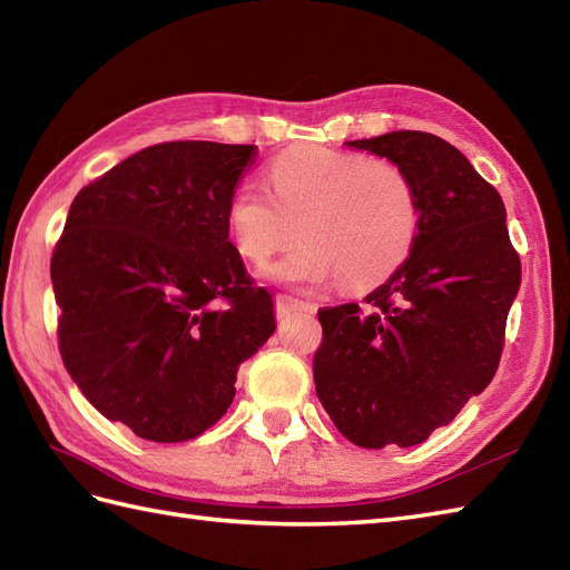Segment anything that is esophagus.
Segmentation results:
<instances>
[{"mask_svg": "<svg viewBox=\"0 0 570 570\" xmlns=\"http://www.w3.org/2000/svg\"><path fill=\"white\" fill-rule=\"evenodd\" d=\"M305 308H313V305H311V303H305V301H301V298L286 296V294H279V296H276V315H279V317H286V315H291V313L305 311Z\"/></svg>", "mask_w": 570, "mask_h": 570, "instance_id": "obj_1", "label": "esophagus"}]
</instances>
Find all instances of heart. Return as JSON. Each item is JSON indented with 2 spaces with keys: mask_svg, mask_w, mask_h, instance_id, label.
Returning <instances> with one entry per match:
<instances>
[{
  "mask_svg": "<svg viewBox=\"0 0 570 570\" xmlns=\"http://www.w3.org/2000/svg\"><path fill=\"white\" fill-rule=\"evenodd\" d=\"M269 189L243 183L226 204L233 247L250 265L265 262L294 240L301 245L276 262L282 284L317 286L342 276L366 288L395 274L419 236L416 187L397 164L327 146H296L276 156Z\"/></svg>",
  "mask_w": 570,
  "mask_h": 570,
  "instance_id": "obj_1",
  "label": "heart"
}]
</instances>
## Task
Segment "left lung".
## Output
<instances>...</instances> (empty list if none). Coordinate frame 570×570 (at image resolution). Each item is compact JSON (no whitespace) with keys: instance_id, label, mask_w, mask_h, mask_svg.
Wrapping results in <instances>:
<instances>
[{"instance_id":"left-lung-1","label":"left lung","mask_w":570,"mask_h":570,"mask_svg":"<svg viewBox=\"0 0 570 570\" xmlns=\"http://www.w3.org/2000/svg\"><path fill=\"white\" fill-rule=\"evenodd\" d=\"M397 164L416 187L419 236L366 308H320L315 392L342 435L361 448L424 443L484 392L499 368L520 257L505 207L462 151L400 129L346 141Z\"/></svg>"}]
</instances>
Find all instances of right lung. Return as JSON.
<instances>
[{
  "label": "right lung",
  "instance_id": "right-lung-1",
  "mask_svg": "<svg viewBox=\"0 0 570 570\" xmlns=\"http://www.w3.org/2000/svg\"><path fill=\"white\" fill-rule=\"evenodd\" d=\"M255 146L166 141L86 185L55 245L60 354L83 397L154 443L189 441L236 395L274 301L228 240L226 204Z\"/></svg>",
  "mask_w": 570,
  "mask_h": 570
}]
</instances>
